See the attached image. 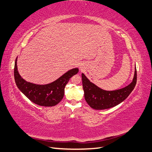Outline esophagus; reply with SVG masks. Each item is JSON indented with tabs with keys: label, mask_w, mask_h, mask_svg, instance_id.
I'll return each instance as SVG.
<instances>
[{
	"label": "esophagus",
	"mask_w": 152,
	"mask_h": 152,
	"mask_svg": "<svg viewBox=\"0 0 152 152\" xmlns=\"http://www.w3.org/2000/svg\"><path fill=\"white\" fill-rule=\"evenodd\" d=\"M80 68H81V67H80Z\"/></svg>",
	"instance_id": "1"
}]
</instances>
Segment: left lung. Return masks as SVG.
Returning <instances> with one entry per match:
<instances>
[{
  "instance_id": "8db88e82",
  "label": "left lung",
  "mask_w": 152,
  "mask_h": 152,
  "mask_svg": "<svg viewBox=\"0 0 152 152\" xmlns=\"http://www.w3.org/2000/svg\"><path fill=\"white\" fill-rule=\"evenodd\" d=\"M82 80L85 98L90 107L96 110L110 109L124 102L133 90L137 83L136 67L133 81L122 89L113 91L104 90L91 83L83 73Z\"/></svg>"
}]
</instances>
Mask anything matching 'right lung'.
<instances>
[{
	"label": "right lung",
	"mask_w": 152,
	"mask_h": 152,
	"mask_svg": "<svg viewBox=\"0 0 152 152\" xmlns=\"http://www.w3.org/2000/svg\"><path fill=\"white\" fill-rule=\"evenodd\" d=\"M79 72L78 68L69 70L55 81L39 85L28 83L20 76L17 66H14V78L17 86L32 102L43 107H53L58 104L64 95L65 86L72 77Z\"/></svg>",
	"instance_id": "add662e5"
}]
</instances>
